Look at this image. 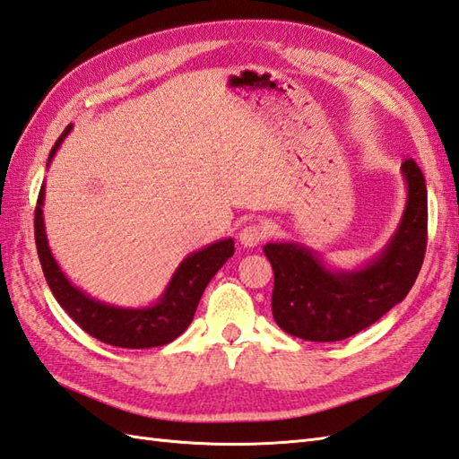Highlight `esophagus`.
Instances as JSON below:
<instances>
[{"mask_svg": "<svg viewBox=\"0 0 459 459\" xmlns=\"http://www.w3.org/2000/svg\"><path fill=\"white\" fill-rule=\"evenodd\" d=\"M265 237H268V227L262 225V222H252V225H247V227H244V229L240 230V234H238L240 244H242L244 248L258 247V244H260Z\"/></svg>", "mask_w": 459, "mask_h": 459, "instance_id": "esophagus-1", "label": "esophagus"}]
</instances>
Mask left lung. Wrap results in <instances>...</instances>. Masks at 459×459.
Returning a JSON list of instances; mask_svg holds the SVG:
<instances>
[{
    "mask_svg": "<svg viewBox=\"0 0 459 459\" xmlns=\"http://www.w3.org/2000/svg\"><path fill=\"white\" fill-rule=\"evenodd\" d=\"M407 201L395 232L374 258L351 270L334 268L321 252L295 240L268 242L273 268L272 313L287 334L308 342H338L358 334L401 303L417 280L426 250L429 201L420 168L401 166Z\"/></svg>",
    "mask_w": 459,
    "mask_h": 459,
    "instance_id": "1",
    "label": "left lung"
}]
</instances>
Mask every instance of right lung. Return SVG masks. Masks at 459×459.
I'll return each instance as SVG.
<instances>
[{
    "label": "right lung",
    "instance_id": "add662e5",
    "mask_svg": "<svg viewBox=\"0 0 459 459\" xmlns=\"http://www.w3.org/2000/svg\"><path fill=\"white\" fill-rule=\"evenodd\" d=\"M72 126L74 125L70 123L60 134L56 144L52 146L47 168L58 152L64 138L70 134ZM45 194L47 187L42 184L35 209V240L47 283L60 307L72 316V321L78 323L80 328L90 336L101 340L105 344L143 350L172 342L181 333H186V328L194 321L199 299L207 283L234 254L232 238L211 242L207 247L187 254L179 262L166 290L154 303L144 307L105 303L74 285L68 280V275L62 272L55 255H52L47 238L45 215H42Z\"/></svg>",
    "mask_w": 459,
    "mask_h": 459
}]
</instances>
